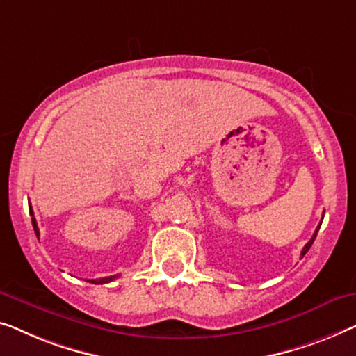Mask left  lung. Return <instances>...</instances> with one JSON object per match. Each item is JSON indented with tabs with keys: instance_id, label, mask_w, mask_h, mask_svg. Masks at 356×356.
Segmentation results:
<instances>
[{
	"instance_id": "obj_1",
	"label": "left lung",
	"mask_w": 356,
	"mask_h": 356,
	"mask_svg": "<svg viewBox=\"0 0 356 356\" xmlns=\"http://www.w3.org/2000/svg\"><path fill=\"white\" fill-rule=\"evenodd\" d=\"M323 222V221H321ZM321 222H319V226H318V229L316 230H314V234H313V237H312V240H309V242L307 243V245H305V247H303V250H302V258L305 257V253H307L308 252V250H309V247H312V245H313V242H314V238H316V235H318V230H319V227H321Z\"/></svg>"
}]
</instances>
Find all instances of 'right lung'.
<instances>
[{"mask_svg":"<svg viewBox=\"0 0 356 356\" xmlns=\"http://www.w3.org/2000/svg\"><path fill=\"white\" fill-rule=\"evenodd\" d=\"M29 209H30V216H32L33 230H35V234H37V237H38L40 230H38V226H37V221H35V218H33V211H32V207H30V204H29ZM116 277L118 276H109V277H103V279H92V280H88V282H92V284H106V282H111V280H114Z\"/></svg>","mask_w":356,"mask_h":356,"instance_id":"1","label":"right lung"}]
</instances>
